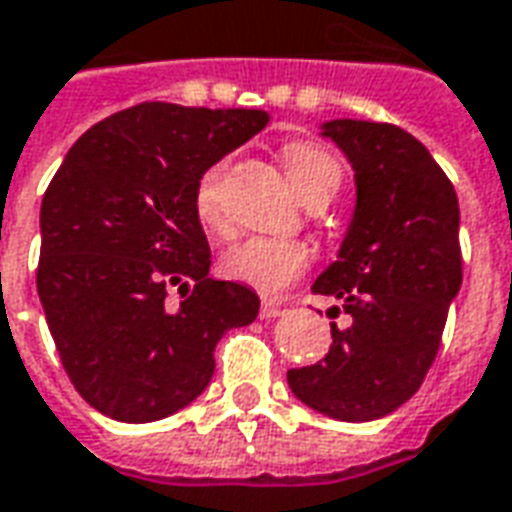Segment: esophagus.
Listing matches in <instances>:
<instances>
[{
  "instance_id": "34e87169",
  "label": "esophagus",
  "mask_w": 512,
  "mask_h": 512,
  "mask_svg": "<svg viewBox=\"0 0 512 512\" xmlns=\"http://www.w3.org/2000/svg\"><path fill=\"white\" fill-rule=\"evenodd\" d=\"M282 312H285V307H282L279 301H263V304H260V318H263V321L279 318Z\"/></svg>"
}]
</instances>
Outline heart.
I'll return each instance as SVG.
<instances>
[{
  "instance_id": "heart-1",
  "label": "heart",
  "mask_w": 512,
  "mask_h": 512,
  "mask_svg": "<svg viewBox=\"0 0 512 512\" xmlns=\"http://www.w3.org/2000/svg\"><path fill=\"white\" fill-rule=\"evenodd\" d=\"M282 161L288 169V178L293 189L299 191L304 202H329L340 189L343 167L329 147L299 139L282 147ZM224 161H216L205 169L194 186V216L202 224V230L211 235L230 233V219L224 213L222 180ZM310 246L288 238H246L238 241L222 255L224 277L241 282L257 293H279L290 282L307 271L310 266Z\"/></svg>"
}]
</instances>
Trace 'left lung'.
Wrapping results in <instances>:
<instances>
[{"instance_id":"8db88e82","label":"left lung","mask_w":512,"mask_h":512,"mask_svg":"<svg viewBox=\"0 0 512 512\" xmlns=\"http://www.w3.org/2000/svg\"><path fill=\"white\" fill-rule=\"evenodd\" d=\"M323 136L354 167L356 208L312 290L340 301L351 326L332 323L326 359L288 370V384L326 417L370 422L403 406L439 354L463 279L461 211L444 169L403 128L332 120Z\"/></svg>"}]
</instances>
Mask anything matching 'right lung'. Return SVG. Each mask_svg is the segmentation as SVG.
I'll return each instance as SVG.
<instances>
[{
  "label": "right lung",
  "mask_w": 512,
  "mask_h": 512,
  "mask_svg": "<svg viewBox=\"0 0 512 512\" xmlns=\"http://www.w3.org/2000/svg\"><path fill=\"white\" fill-rule=\"evenodd\" d=\"M266 123L260 109L147 101L95 123L51 178L38 296L71 384L106 417L153 422L189 406L224 332L257 318L255 290L208 277L194 186Z\"/></svg>",
  "instance_id": "1"
}]
</instances>
